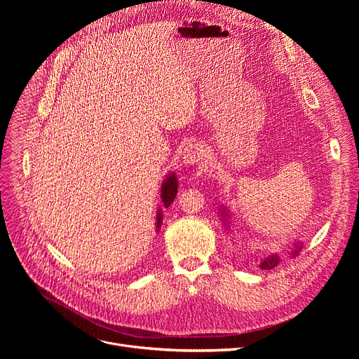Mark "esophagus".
<instances>
[{
	"label": "esophagus",
	"mask_w": 359,
	"mask_h": 359,
	"mask_svg": "<svg viewBox=\"0 0 359 359\" xmlns=\"http://www.w3.org/2000/svg\"><path fill=\"white\" fill-rule=\"evenodd\" d=\"M203 157H205V149H203V145L201 144H189L182 153L183 163L189 165L198 164L199 161L203 160Z\"/></svg>",
	"instance_id": "1"
}]
</instances>
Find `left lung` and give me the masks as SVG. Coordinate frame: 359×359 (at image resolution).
<instances>
[{
	"label": "left lung",
	"mask_w": 359,
	"mask_h": 359,
	"mask_svg": "<svg viewBox=\"0 0 359 359\" xmlns=\"http://www.w3.org/2000/svg\"><path fill=\"white\" fill-rule=\"evenodd\" d=\"M224 214H227V212H224ZM301 248H303V246H301L299 243L295 244V248L291 250V256L295 257L301 252ZM278 263H279L278 255H269L268 257H265L260 262V268L262 269H273L275 266H278Z\"/></svg>",
	"instance_id": "left-lung-1"
}]
</instances>
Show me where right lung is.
Listing matches in <instances>:
<instances>
[{"mask_svg":"<svg viewBox=\"0 0 359 359\" xmlns=\"http://www.w3.org/2000/svg\"><path fill=\"white\" fill-rule=\"evenodd\" d=\"M176 194H177V180H176V176L172 173L168 175V177L164 180L163 186H161V199H163V205L165 206H170V203H172L176 198ZM157 230L161 229V224H163V212L158 210L157 212Z\"/></svg>","mask_w":359,"mask_h":359,"instance_id":"obj_1","label":"right lung"}]
</instances>
